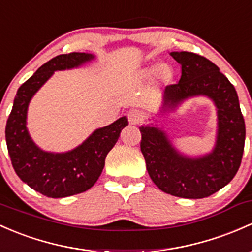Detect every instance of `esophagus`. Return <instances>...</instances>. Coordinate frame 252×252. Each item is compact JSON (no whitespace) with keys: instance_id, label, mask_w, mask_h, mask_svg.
<instances>
[{"instance_id":"1","label":"esophagus","mask_w":252,"mask_h":252,"mask_svg":"<svg viewBox=\"0 0 252 252\" xmlns=\"http://www.w3.org/2000/svg\"><path fill=\"white\" fill-rule=\"evenodd\" d=\"M128 119L130 124H139L142 121V113L137 110H131L128 113Z\"/></svg>"}]
</instances>
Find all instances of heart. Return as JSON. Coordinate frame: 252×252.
Returning a JSON list of instances; mask_svg holds the SVG:
<instances>
[{
    "mask_svg": "<svg viewBox=\"0 0 252 252\" xmlns=\"http://www.w3.org/2000/svg\"><path fill=\"white\" fill-rule=\"evenodd\" d=\"M147 73H158V75H159L161 78L165 79V81H168V79H170V77H171L170 68L165 65H161V63H158V65L148 68Z\"/></svg>",
    "mask_w": 252,
    "mask_h": 252,
    "instance_id": "1",
    "label": "heart"
}]
</instances>
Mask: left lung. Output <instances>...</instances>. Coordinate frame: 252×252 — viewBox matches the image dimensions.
Returning a JSON list of instances; mask_svg holds the SVG:
<instances>
[{"label":"left lung","mask_w":252,"mask_h":252,"mask_svg":"<svg viewBox=\"0 0 252 252\" xmlns=\"http://www.w3.org/2000/svg\"><path fill=\"white\" fill-rule=\"evenodd\" d=\"M181 65L179 83L163 95L161 112L175 110L192 96H208L217 108V136L213 152L202 157L181 155L157 126H140L141 152L148 175L158 189L189 199L209 197L232 181L242 163L245 122L237 92L214 63L190 52H171Z\"/></svg>","instance_id":"1"}]
</instances>
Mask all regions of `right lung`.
I'll return each instance as SVG.
<instances>
[{
    "mask_svg": "<svg viewBox=\"0 0 252 252\" xmlns=\"http://www.w3.org/2000/svg\"><path fill=\"white\" fill-rule=\"evenodd\" d=\"M94 59L88 53H70L53 58L41 66L18 89L6 126V142L12 165L21 181L49 198L78 194L94 186L101 175L105 158L128 126L121 117L110 126L96 129L78 147L65 153L46 152L36 146L26 128L30 100L54 71L78 67Z\"/></svg>",
    "mask_w": 252,
    "mask_h": 252,
    "instance_id": "add662e5",
    "label": "right lung"
}]
</instances>
